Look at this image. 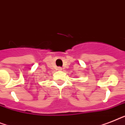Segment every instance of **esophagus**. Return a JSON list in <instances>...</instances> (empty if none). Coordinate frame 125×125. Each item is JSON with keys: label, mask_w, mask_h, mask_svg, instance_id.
I'll list each match as a JSON object with an SVG mask.
<instances>
[{"label": "esophagus", "mask_w": 125, "mask_h": 125, "mask_svg": "<svg viewBox=\"0 0 125 125\" xmlns=\"http://www.w3.org/2000/svg\"><path fill=\"white\" fill-rule=\"evenodd\" d=\"M59 70H62V68H61V67H59Z\"/></svg>", "instance_id": "34e87169"}]
</instances>
